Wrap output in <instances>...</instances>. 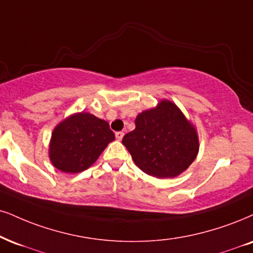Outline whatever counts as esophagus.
<instances>
[{
	"instance_id": "esophagus-1",
	"label": "esophagus",
	"mask_w": 253,
	"mask_h": 253,
	"mask_svg": "<svg viewBox=\"0 0 253 253\" xmlns=\"http://www.w3.org/2000/svg\"><path fill=\"white\" fill-rule=\"evenodd\" d=\"M115 135H116V138L118 139V141H121L122 138H123V136H124V133L122 132V131H117L116 133H115Z\"/></svg>"
}]
</instances>
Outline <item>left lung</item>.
I'll return each instance as SVG.
<instances>
[{
  "label": "left lung",
  "instance_id": "1",
  "mask_svg": "<svg viewBox=\"0 0 253 253\" xmlns=\"http://www.w3.org/2000/svg\"><path fill=\"white\" fill-rule=\"evenodd\" d=\"M135 124L122 143L143 172L171 178L195 161L199 150L197 131L174 103L163 99L156 108L138 114Z\"/></svg>",
  "mask_w": 253,
  "mask_h": 253
}]
</instances>
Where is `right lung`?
<instances>
[{"mask_svg":"<svg viewBox=\"0 0 253 253\" xmlns=\"http://www.w3.org/2000/svg\"><path fill=\"white\" fill-rule=\"evenodd\" d=\"M115 139L108 122L89 112H79L62 121L51 133L49 157L56 169L77 173L95 163Z\"/></svg>","mask_w":253,"mask_h":253,"instance_id":"add662e5","label":"right lung"}]
</instances>
